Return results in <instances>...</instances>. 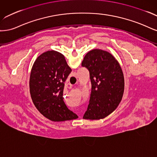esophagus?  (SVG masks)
Segmentation results:
<instances>
[{"label": "esophagus", "mask_w": 157, "mask_h": 157, "mask_svg": "<svg viewBox=\"0 0 157 157\" xmlns=\"http://www.w3.org/2000/svg\"><path fill=\"white\" fill-rule=\"evenodd\" d=\"M68 85H70V84H68Z\"/></svg>", "instance_id": "obj_1"}]
</instances>
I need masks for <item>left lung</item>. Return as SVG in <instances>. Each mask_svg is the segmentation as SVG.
Segmentation results:
<instances>
[{"label":"left lung","mask_w":157,"mask_h":157,"mask_svg":"<svg viewBox=\"0 0 157 157\" xmlns=\"http://www.w3.org/2000/svg\"><path fill=\"white\" fill-rule=\"evenodd\" d=\"M82 66L89 71L91 93L84 119H104L117 108L124 89V75L113 55L98 49L85 55Z\"/></svg>","instance_id":"left-lung-1"}]
</instances>
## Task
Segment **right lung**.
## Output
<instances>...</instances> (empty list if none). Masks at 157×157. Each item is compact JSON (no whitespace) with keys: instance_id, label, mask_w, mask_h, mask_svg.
I'll return each mask as SVG.
<instances>
[{"instance_id":"obj_1","label":"right lung","mask_w":157,"mask_h":157,"mask_svg":"<svg viewBox=\"0 0 157 157\" xmlns=\"http://www.w3.org/2000/svg\"><path fill=\"white\" fill-rule=\"evenodd\" d=\"M72 70L64 56L56 51H48L35 60L30 76L33 102L45 117L53 121L77 119L63 100L64 83Z\"/></svg>"}]
</instances>
